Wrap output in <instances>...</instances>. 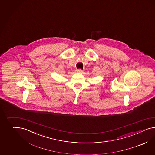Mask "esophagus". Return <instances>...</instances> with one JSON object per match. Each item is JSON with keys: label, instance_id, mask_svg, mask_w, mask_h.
I'll return each mask as SVG.
<instances>
[{"label": "esophagus", "instance_id": "1", "mask_svg": "<svg viewBox=\"0 0 155 155\" xmlns=\"http://www.w3.org/2000/svg\"><path fill=\"white\" fill-rule=\"evenodd\" d=\"M76 72H79V73H82L83 72V70H81V69H78V70H76Z\"/></svg>", "mask_w": 155, "mask_h": 155}]
</instances>
